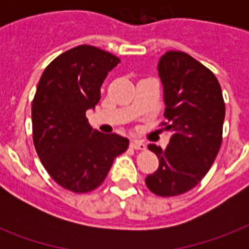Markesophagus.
I'll return each mask as SVG.
<instances>
[{"label":"esophagus","mask_w":249,"mask_h":249,"mask_svg":"<svg viewBox=\"0 0 249 249\" xmlns=\"http://www.w3.org/2000/svg\"><path fill=\"white\" fill-rule=\"evenodd\" d=\"M130 147L134 148V150H144V148H146V144H144L142 141L133 140L130 141Z\"/></svg>","instance_id":"1"}]
</instances>
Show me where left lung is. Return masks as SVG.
<instances>
[{
	"instance_id": "1",
	"label": "left lung",
	"mask_w": 249,
	"mask_h": 249,
	"mask_svg": "<svg viewBox=\"0 0 249 249\" xmlns=\"http://www.w3.org/2000/svg\"><path fill=\"white\" fill-rule=\"evenodd\" d=\"M166 121L172 132L165 150L148 144L159 159L155 173L146 177L158 196H177L194 189L211 169L222 143L225 102L220 83L211 70L183 52L160 58Z\"/></svg>"
}]
</instances>
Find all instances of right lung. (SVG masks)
<instances>
[{
	"mask_svg": "<svg viewBox=\"0 0 249 249\" xmlns=\"http://www.w3.org/2000/svg\"><path fill=\"white\" fill-rule=\"evenodd\" d=\"M120 63L108 52L80 45L45 68L32 102L33 143L49 176L76 194L105 181L116 156L126 151L124 137L93 130L86 111L101 99L106 76Z\"/></svg>",
	"mask_w": 249,
	"mask_h": 249,
	"instance_id": "obj_1",
	"label": "right lung"
}]
</instances>
